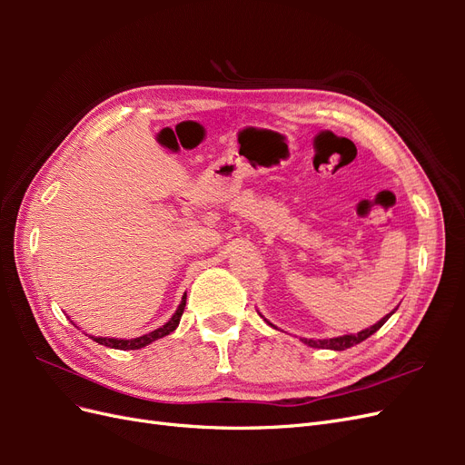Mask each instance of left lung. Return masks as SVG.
I'll return each mask as SVG.
<instances>
[{"instance_id":"8db88e82","label":"left lung","mask_w":465,"mask_h":465,"mask_svg":"<svg viewBox=\"0 0 465 465\" xmlns=\"http://www.w3.org/2000/svg\"><path fill=\"white\" fill-rule=\"evenodd\" d=\"M393 312H390L388 316H384L382 320L380 322H376L374 326H371V328H367V330H362V331H359V333H351V335H340V337H331V340H318V341H314V340H302L308 347H316V349H333V351H345V349H349V347H353V345H357V343H361V341H364L367 340V337H371L374 331H378L380 328L384 326L386 323V320L391 316ZM272 326V323H270Z\"/></svg>"}]
</instances>
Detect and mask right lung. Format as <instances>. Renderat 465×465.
<instances>
[{"label":"right lung","instance_id":"obj_1","mask_svg":"<svg viewBox=\"0 0 465 465\" xmlns=\"http://www.w3.org/2000/svg\"><path fill=\"white\" fill-rule=\"evenodd\" d=\"M184 306H186V294H184V297H182V302H180V306L176 308V312L173 314L171 320H168V322L164 323V326H161L159 330H154V331H151V333H145V335H142V337H134V340H118V337H93V335H91V337H93V341L101 343V345H104V347H112V349H122V351L142 349V347L153 343L154 340H161V337H164V335H168V333H173V331L178 328L182 314H184Z\"/></svg>","mask_w":465,"mask_h":465}]
</instances>
